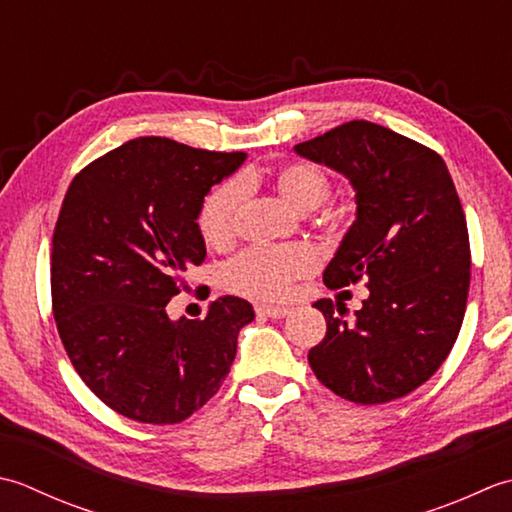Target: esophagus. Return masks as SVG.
Segmentation results:
<instances>
[{
	"instance_id": "34e87169",
	"label": "esophagus",
	"mask_w": 512,
	"mask_h": 512,
	"mask_svg": "<svg viewBox=\"0 0 512 512\" xmlns=\"http://www.w3.org/2000/svg\"><path fill=\"white\" fill-rule=\"evenodd\" d=\"M256 314L258 316H265V318H285L289 314L287 307H267V305H258L256 307Z\"/></svg>"
}]
</instances>
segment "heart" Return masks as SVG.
Here are the masks:
<instances>
[{
    "label": "heart",
    "instance_id": "obj_1",
    "mask_svg": "<svg viewBox=\"0 0 512 512\" xmlns=\"http://www.w3.org/2000/svg\"><path fill=\"white\" fill-rule=\"evenodd\" d=\"M276 187L298 210H314L331 192L329 176L318 165L294 161L276 172ZM245 196L243 181H227L205 196L198 212L203 238L214 247L234 241L236 216ZM318 254L307 245H258L238 254L223 271L225 285L249 298L285 300L300 278L314 274Z\"/></svg>",
    "mask_w": 512,
    "mask_h": 512
}]
</instances>
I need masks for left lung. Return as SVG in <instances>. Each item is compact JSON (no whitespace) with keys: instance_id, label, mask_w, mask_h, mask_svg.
Listing matches in <instances>:
<instances>
[{"instance_id":"obj_1","label":"left lung","mask_w":512,"mask_h":512,"mask_svg":"<svg viewBox=\"0 0 512 512\" xmlns=\"http://www.w3.org/2000/svg\"><path fill=\"white\" fill-rule=\"evenodd\" d=\"M294 150L356 190V221L325 285L364 278L369 287L353 320L342 302H314L327 336L309 351L311 369L349 402L398 400L440 369L464 320L471 245L451 174L431 148L371 121L342 123Z\"/></svg>"}]
</instances>
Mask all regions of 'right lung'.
I'll return each instance as SVG.
<instances>
[{"mask_svg":"<svg viewBox=\"0 0 512 512\" xmlns=\"http://www.w3.org/2000/svg\"><path fill=\"white\" fill-rule=\"evenodd\" d=\"M245 152L163 137L119 145L86 165L52 234L50 289L59 338L97 398L134 422L179 424L221 389L254 307L214 300L203 320H170L183 271L205 260L198 212Z\"/></svg>","mask_w":512,"mask_h":512,"instance_id":"obj_1","label":"right lung"}]
</instances>
